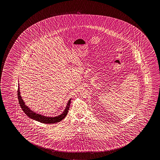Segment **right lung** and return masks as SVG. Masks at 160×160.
I'll list each match as a JSON object with an SVG mask.
<instances>
[{
  "label": "right lung",
  "mask_w": 160,
  "mask_h": 160,
  "mask_svg": "<svg viewBox=\"0 0 160 160\" xmlns=\"http://www.w3.org/2000/svg\"><path fill=\"white\" fill-rule=\"evenodd\" d=\"M19 84H18V98L20 106L21 107L22 109L29 118H31L32 119H33L35 121H38L41 123H45V124H51V123H56L60 122L62 121L63 118H65L66 115L68 114L69 107L71 103V99L68 100L67 105L65 108V109L64 110L62 114L60 115H58L56 117H47L45 115L39 114V113H36L32 110L29 108L28 107L24 102L23 100L22 99L21 92L19 90Z\"/></svg>",
  "instance_id": "obj_1"
}]
</instances>
